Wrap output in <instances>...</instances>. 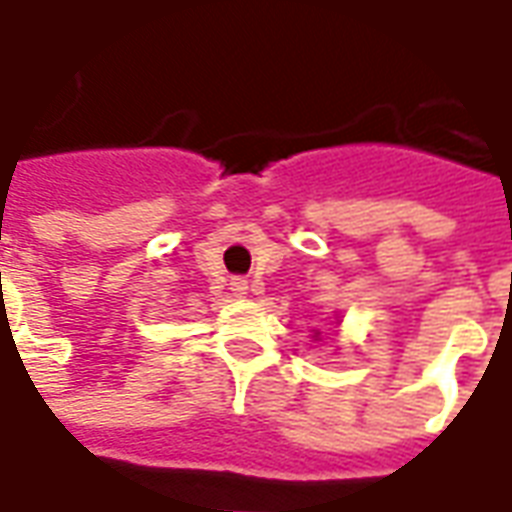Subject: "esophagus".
Segmentation results:
<instances>
[{"mask_svg": "<svg viewBox=\"0 0 512 512\" xmlns=\"http://www.w3.org/2000/svg\"><path fill=\"white\" fill-rule=\"evenodd\" d=\"M230 290H233L235 296H246V293H249V282H246V279H233V282H230Z\"/></svg>", "mask_w": 512, "mask_h": 512, "instance_id": "1", "label": "esophagus"}]
</instances>
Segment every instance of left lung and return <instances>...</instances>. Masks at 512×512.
Wrapping results in <instances>:
<instances>
[{"instance_id":"1","label":"left lung","mask_w":512,"mask_h":512,"mask_svg":"<svg viewBox=\"0 0 512 512\" xmlns=\"http://www.w3.org/2000/svg\"><path fill=\"white\" fill-rule=\"evenodd\" d=\"M318 334H321V332H315V337H318Z\"/></svg>"}]
</instances>
